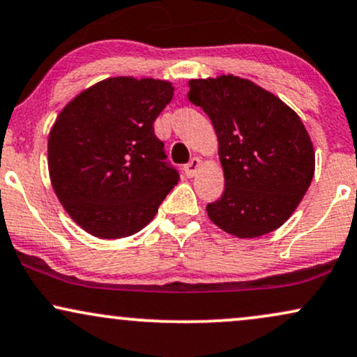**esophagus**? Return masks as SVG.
I'll return each mask as SVG.
<instances>
[{
    "label": "esophagus",
    "instance_id": "34e87169",
    "mask_svg": "<svg viewBox=\"0 0 357 357\" xmlns=\"http://www.w3.org/2000/svg\"><path fill=\"white\" fill-rule=\"evenodd\" d=\"M199 167H201V160H199V158H192V160L188 162V165H184L183 169H184V173H186L188 178H192V176L196 174V171L199 169Z\"/></svg>",
    "mask_w": 357,
    "mask_h": 357
}]
</instances>
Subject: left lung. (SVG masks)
<instances>
[{
    "label": "left lung",
    "instance_id": "1",
    "mask_svg": "<svg viewBox=\"0 0 357 357\" xmlns=\"http://www.w3.org/2000/svg\"><path fill=\"white\" fill-rule=\"evenodd\" d=\"M188 100L209 116L220 141L225 191L206 206L209 220L238 238L284 225L314 176V149L299 116L236 76L191 79Z\"/></svg>",
    "mask_w": 357,
    "mask_h": 357
}]
</instances>
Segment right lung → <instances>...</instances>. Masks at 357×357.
<instances>
[{
	"mask_svg": "<svg viewBox=\"0 0 357 357\" xmlns=\"http://www.w3.org/2000/svg\"><path fill=\"white\" fill-rule=\"evenodd\" d=\"M171 98L166 81L119 76L78 94L56 119L48 139L51 183L89 234L137 233L178 184L153 126Z\"/></svg>",
	"mask_w": 357,
	"mask_h": 357,
	"instance_id": "add662e5",
	"label": "right lung"
}]
</instances>
